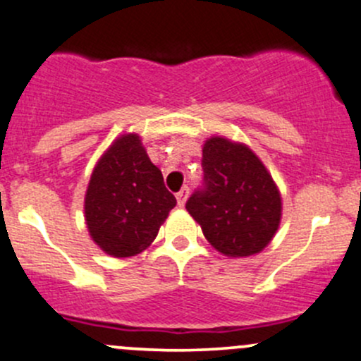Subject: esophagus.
<instances>
[{
  "mask_svg": "<svg viewBox=\"0 0 361 361\" xmlns=\"http://www.w3.org/2000/svg\"><path fill=\"white\" fill-rule=\"evenodd\" d=\"M187 199H188V187H183V188H181L180 192L176 193L178 206H180V207H183V206H185V202H187Z\"/></svg>",
  "mask_w": 361,
  "mask_h": 361,
  "instance_id": "obj_1",
  "label": "esophagus"
}]
</instances>
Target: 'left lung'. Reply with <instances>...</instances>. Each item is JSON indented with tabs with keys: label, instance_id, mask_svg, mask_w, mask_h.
I'll return each instance as SVG.
<instances>
[{
	"label": "left lung",
	"instance_id": "8db88e82",
	"mask_svg": "<svg viewBox=\"0 0 361 361\" xmlns=\"http://www.w3.org/2000/svg\"><path fill=\"white\" fill-rule=\"evenodd\" d=\"M202 187L187 211L204 237L225 256H252L270 244L280 225L282 199L263 162L249 147L214 136L202 149Z\"/></svg>",
	"mask_w": 361,
	"mask_h": 361
}]
</instances>
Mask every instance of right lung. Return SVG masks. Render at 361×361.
<instances>
[{"label":"right lung","instance_id":"right-lung-1","mask_svg":"<svg viewBox=\"0 0 361 361\" xmlns=\"http://www.w3.org/2000/svg\"><path fill=\"white\" fill-rule=\"evenodd\" d=\"M176 206L138 135H123L94 166L85 199L90 235L114 257L145 250Z\"/></svg>","mask_w":361,"mask_h":361}]
</instances>
